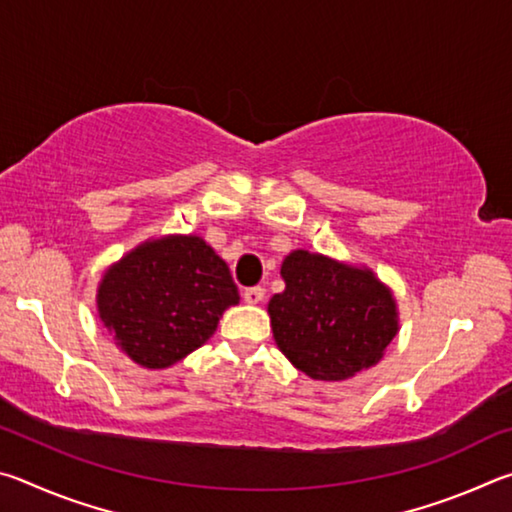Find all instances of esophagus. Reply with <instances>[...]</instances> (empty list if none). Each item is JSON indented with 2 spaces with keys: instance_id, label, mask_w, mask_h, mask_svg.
<instances>
[{
  "instance_id": "1",
  "label": "esophagus",
  "mask_w": 512,
  "mask_h": 512,
  "mask_svg": "<svg viewBox=\"0 0 512 512\" xmlns=\"http://www.w3.org/2000/svg\"><path fill=\"white\" fill-rule=\"evenodd\" d=\"M244 300L248 305H259V302L264 300V289L262 287H248L244 291Z\"/></svg>"
}]
</instances>
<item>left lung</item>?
<instances>
[{
    "label": "left lung",
    "mask_w": 512,
    "mask_h": 512,
    "mask_svg": "<svg viewBox=\"0 0 512 512\" xmlns=\"http://www.w3.org/2000/svg\"><path fill=\"white\" fill-rule=\"evenodd\" d=\"M287 289L268 302L277 348L311 379L343 381L381 359L397 332L395 300L370 271L293 250Z\"/></svg>",
    "instance_id": "obj_1"
}]
</instances>
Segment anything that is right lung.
<instances>
[{
	"mask_svg": "<svg viewBox=\"0 0 512 512\" xmlns=\"http://www.w3.org/2000/svg\"><path fill=\"white\" fill-rule=\"evenodd\" d=\"M237 302L228 264L201 237L146 241L103 275L97 298L103 325L144 368L201 348Z\"/></svg>",
	"mask_w": 512,
	"mask_h": 512,
	"instance_id": "1",
	"label": "right lung"
}]
</instances>
